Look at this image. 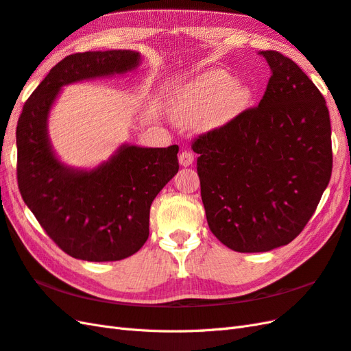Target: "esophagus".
<instances>
[{"label":"esophagus","mask_w":351,"mask_h":351,"mask_svg":"<svg viewBox=\"0 0 351 351\" xmlns=\"http://www.w3.org/2000/svg\"><path fill=\"white\" fill-rule=\"evenodd\" d=\"M195 156L191 150H183L180 155H178V162H180L182 167H191L193 164Z\"/></svg>","instance_id":"esophagus-1"}]
</instances>
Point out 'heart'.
<instances>
[{
  "instance_id": "heart-1",
  "label": "heart",
  "mask_w": 351,
  "mask_h": 351,
  "mask_svg": "<svg viewBox=\"0 0 351 351\" xmlns=\"http://www.w3.org/2000/svg\"><path fill=\"white\" fill-rule=\"evenodd\" d=\"M250 101L249 84L213 70L178 86L169 98V111L182 125L204 121L207 126H220L240 116Z\"/></svg>"
}]
</instances>
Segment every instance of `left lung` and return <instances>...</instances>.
I'll use <instances>...</instances> for the list:
<instances>
[{
    "mask_svg": "<svg viewBox=\"0 0 351 351\" xmlns=\"http://www.w3.org/2000/svg\"><path fill=\"white\" fill-rule=\"evenodd\" d=\"M259 55L271 68L259 106L192 144L208 226L240 253L295 240L332 174L330 119L320 90L292 59L274 50Z\"/></svg>",
    "mask_w": 351,
    "mask_h": 351,
    "instance_id": "8db88e82",
    "label": "left lung"
}]
</instances>
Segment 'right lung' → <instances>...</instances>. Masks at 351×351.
Returning <instances> with one entry per match:
<instances>
[{"label":"right lung","instance_id":"right-lung-1","mask_svg":"<svg viewBox=\"0 0 351 351\" xmlns=\"http://www.w3.org/2000/svg\"><path fill=\"white\" fill-rule=\"evenodd\" d=\"M135 50L84 52L64 58L25 102L16 128L18 184L41 228L75 259L130 258L149 238L150 205L178 171V146L123 143L93 168H74L56 156L49 116L64 86L134 71Z\"/></svg>","mask_w":351,"mask_h":351}]
</instances>
